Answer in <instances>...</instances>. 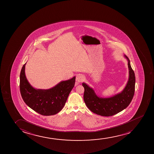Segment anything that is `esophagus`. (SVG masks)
<instances>
[{
  "label": "esophagus",
  "mask_w": 154,
  "mask_h": 154,
  "mask_svg": "<svg viewBox=\"0 0 154 154\" xmlns=\"http://www.w3.org/2000/svg\"><path fill=\"white\" fill-rule=\"evenodd\" d=\"M84 76L82 74H79L76 75V81L78 83H81L84 81Z\"/></svg>",
  "instance_id": "esophagus-1"
}]
</instances>
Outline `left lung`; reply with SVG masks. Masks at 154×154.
<instances>
[{
	"mask_svg": "<svg viewBox=\"0 0 154 154\" xmlns=\"http://www.w3.org/2000/svg\"><path fill=\"white\" fill-rule=\"evenodd\" d=\"M124 57L128 61L129 78L125 88L121 93L109 97H100L85 83H82L84 88V102L95 114L103 116H113L126 109L131 102L135 93V76L128 57L126 55Z\"/></svg>",
	"mask_w": 154,
	"mask_h": 154,
	"instance_id": "left-lung-1",
	"label": "left lung"
}]
</instances>
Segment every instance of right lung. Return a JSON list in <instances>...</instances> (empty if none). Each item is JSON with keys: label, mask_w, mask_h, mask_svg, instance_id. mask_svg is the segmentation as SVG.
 <instances>
[{"label": "right lung", "mask_w": 154, "mask_h": 154, "mask_svg": "<svg viewBox=\"0 0 154 154\" xmlns=\"http://www.w3.org/2000/svg\"><path fill=\"white\" fill-rule=\"evenodd\" d=\"M23 66L20 74V90L23 100L33 111L45 116L55 115L61 111L73 88L75 76L63 81L48 90L37 89L31 86L25 75Z\"/></svg>", "instance_id": "right-lung-1"}]
</instances>
